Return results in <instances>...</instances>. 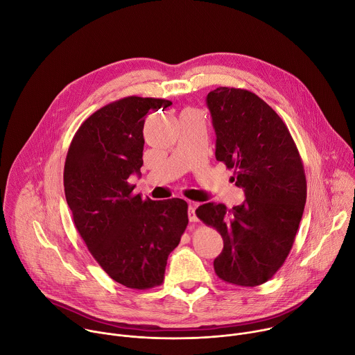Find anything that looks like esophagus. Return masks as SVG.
Here are the masks:
<instances>
[{"label":"esophagus","instance_id":"34e87169","mask_svg":"<svg viewBox=\"0 0 355 355\" xmlns=\"http://www.w3.org/2000/svg\"><path fill=\"white\" fill-rule=\"evenodd\" d=\"M188 218H189V222H192V223L198 222V218L195 215V205L193 204H189V207H188Z\"/></svg>","mask_w":355,"mask_h":355}]
</instances>
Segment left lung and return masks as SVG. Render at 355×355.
<instances>
[{"instance_id":"left-lung-1","label":"left lung","mask_w":355,"mask_h":355,"mask_svg":"<svg viewBox=\"0 0 355 355\" xmlns=\"http://www.w3.org/2000/svg\"><path fill=\"white\" fill-rule=\"evenodd\" d=\"M216 133L218 162L245 200L227 209L200 205L196 216L215 227L223 250L216 275L227 284L257 286L285 263L306 204V175L297 147L279 115L248 89L219 87L207 96Z\"/></svg>"}]
</instances>
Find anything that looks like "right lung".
Wrapping results in <instances>:
<instances>
[{
    "instance_id": "right-lung-1",
    "label": "right lung",
    "mask_w": 355,
    "mask_h": 355,
    "mask_svg": "<svg viewBox=\"0 0 355 355\" xmlns=\"http://www.w3.org/2000/svg\"><path fill=\"white\" fill-rule=\"evenodd\" d=\"M171 104L132 95L95 111L76 132L64 164L67 205L91 256L114 281L139 291L163 284L188 225L184 199H141L129 182L143 166L147 114Z\"/></svg>"
}]
</instances>
